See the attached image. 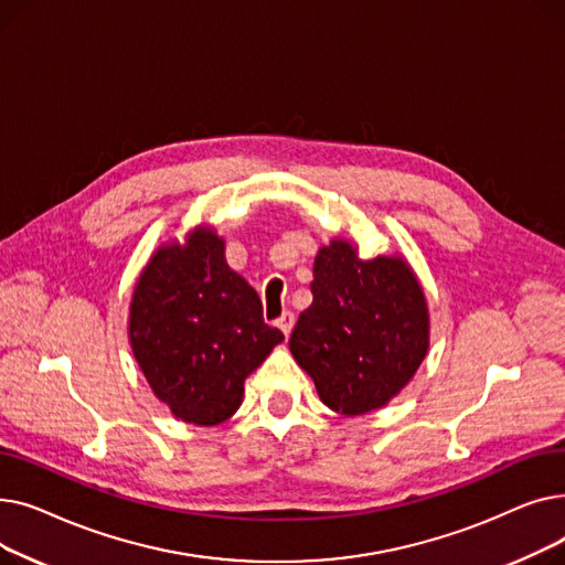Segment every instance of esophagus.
Returning a JSON list of instances; mask_svg holds the SVG:
<instances>
[{
	"label": "esophagus",
	"instance_id": "esophagus-1",
	"mask_svg": "<svg viewBox=\"0 0 565 565\" xmlns=\"http://www.w3.org/2000/svg\"><path fill=\"white\" fill-rule=\"evenodd\" d=\"M292 324H295V316H292L290 311H284V313L279 316V320H277V328L284 332V337H290Z\"/></svg>",
	"mask_w": 565,
	"mask_h": 565
}]
</instances>
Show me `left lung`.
<instances>
[{
    "mask_svg": "<svg viewBox=\"0 0 565 565\" xmlns=\"http://www.w3.org/2000/svg\"><path fill=\"white\" fill-rule=\"evenodd\" d=\"M311 292L288 345L320 401L345 417L387 405L428 352L426 295L407 260H362L337 237L318 249Z\"/></svg>",
    "mask_w": 565,
    "mask_h": 565,
    "instance_id": "8db88e82",
    "label": "left lung"
}]
</instances>
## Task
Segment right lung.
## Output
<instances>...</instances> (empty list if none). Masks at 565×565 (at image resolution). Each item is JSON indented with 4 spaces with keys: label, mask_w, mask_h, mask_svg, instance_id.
Wrapping results in <instances>:
<instances>
[{
    "label": "right lung",
    "mask_w": 565,
    "mask_h": 565,
    "mask_svg": "<svg viewBox=\"0 0 565 565\" xmlns=\"http://www.w3.org/2000/svg\"><path fill=\"white\" fill-rule=\"evenodd\" d=\"M128 334L153 394L175 419L217 426L243 403L245 377L284 334L263 322L258 292L233 273L224 241L196 226L164 243L141 270Z\"/></svg>",
    "instance_id": "1"
}]
</instances>
